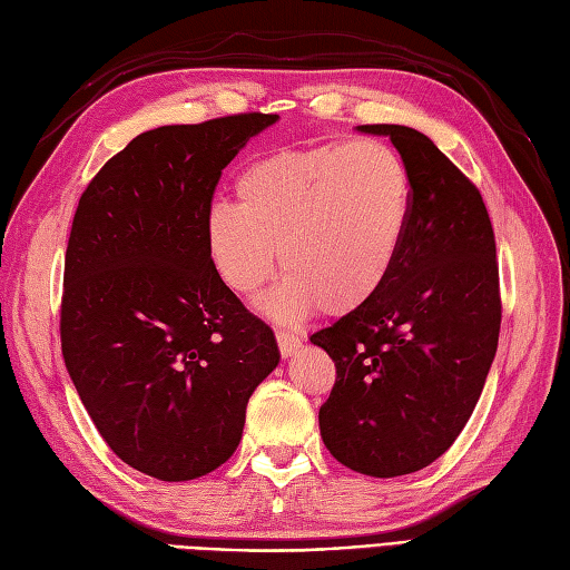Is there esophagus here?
Here are the masks:
<instances>
[{
    "label": "esophagus",
    "instance_id": "obj_1",
    "mask_svg": "<svg viewBox=\"0 0 570 570\" xmlns=\"http://www.w3.org/2000/svg\"><path fill=\"white\" fill-rule=\"evenodd\" d=\"M276 343H278V350H282L284 357H292L296 350L301 347V337L296 333H288V331H278L276 333Z\"/></svg>",
    "mask_w": 570,
    "mask_h": 570
}]
</instances>
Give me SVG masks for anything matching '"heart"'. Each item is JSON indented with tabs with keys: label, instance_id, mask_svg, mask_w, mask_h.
I'll list each match as a JSON object with an SVG mask.
<instances>
[{
	"label": "heart",
	"instance_id": "1",
	"mask_svg": "<svg viewBox=\"0 0 570 570\" xmlns=\"http://www.w3.org/2000/svg\"><path fill=\"white\" fill-rule=\"evenodd\" d=\"M239 205L203 215L205 249L239 296L269 282L278 254L284 284L262 301L276 318L321 308L341 316L384 286L411 220V176L382 141H328L282 149L237 178Z\"/></svg>",
	"mask_w": 570,
	"mask_h": 570
}]
</instances>
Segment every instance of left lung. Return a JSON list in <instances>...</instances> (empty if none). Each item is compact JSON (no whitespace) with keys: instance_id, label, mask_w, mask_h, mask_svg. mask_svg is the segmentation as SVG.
Here are the masks:
<instances>
[{"instance_id":"obj_1","label":"left lung","mask_w":570,"mask_h":570,"mask_svg":"<svg viewBox=\"0 0 570 570\" xmlns=\"http://www.w3.org/2000/svg\"><path fill=\"white\" fill-rule=\"evenodd\" d=\"M357 129L402 156L411 220L380 292L311 335L335 362L318 423L337 463L396 478L441 458L482 394L502 321L498 249L480 190L426 135Z\"/></svg>"}]
</instances>
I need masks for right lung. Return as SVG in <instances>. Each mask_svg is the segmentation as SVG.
<instances>
[{
  "label": "right lung",
  "instance_id": "add662e5",
  "mask_svg": "<svg viewBox=\"0 0 570 570\" xmlns=\"http://www.w3.org/2000/svg\"><path fill=\"white\" fill-rule=\"evenodd\" d=\"M276 119L245 112L144 131L100 168L72 217L66 367L105 443L156 480L220 468L252 392L278 365L272 328L223 284L203 237L223 168Z\"/></svg>",
  "mask_w": 570,
  "mask_h": 570
}]
</instances>
